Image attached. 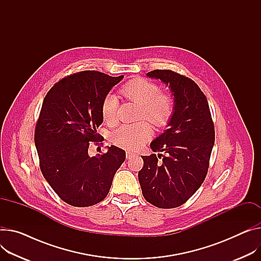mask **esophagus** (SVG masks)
I'll return each instance as SVG.
<instances>
[{
  "instance_id": "34e87169",
  "label": "esophagus",
  "mask_w": 261,
  "mask_h": 261,
  "mask_svg": "<svg viewBox=\"0 0 261 261\" xmlns=\"http://www.w3.org/2000/svg\"><path fill=\"white\" fill-rule=\"evenodd\" d=\"M136 155H137V153L134 152V151H126V158L127 159H132V158H134Z\"/></svg>"
}]
</instances>
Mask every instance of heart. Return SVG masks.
Instances as JSON below:
<instances>
[{
  "label": "heart",
  "instance_id": "b5f03b06",
  "mask_svg": "<svg viewBox=\"0 0 261 261\" xmlns=\"http://www.w3.org/2000/svg\"><path fill=\"white\" fill-rule=\"evenodd\" d=\"M121 94L139 105L141 108L140 117H144L153 125L163 126L168 122L173 110L172 99L167 94L160 93L159 87L153 83L142 78L134 79L121 89ZM117 106V98L114 95L106 96L101 105V114L106 122H116ZM151 134V127L145 121L124 123L113 132L112 140L123 148L134 149L144 144Z\"/></svg>",
  "mask_w": 261,
  "mask_h": 261
}]
</instances>
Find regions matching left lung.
I'll return each mask as SVG.
<instances>
[{
  "label": "left lung",
  "mask_w": 261,
  "mask_h": 261,
  "mask_svg": "<svg viewBox=\"0 0 261 261\" xmlns=\"http://www.w3.org/2000/svg\"><path fill=\"white\" fill-rule=\"evenodd\" d=\"M146 76L170 89L173 110L167 129L150 143L152 151L160 153L142 155L144 166L138 178L148 203L175 208L204 182L214 145V125L206 96L193 80L170 70H153Z\"/></svg>",
  "instance_id": "1"
}]
</instances>
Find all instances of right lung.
I'll return each instance as SVG.
<instances>
[{
  "label": "right lung",
  "mask_w": 261,
  "mask_h": 261,
  "mask_svg": "<svg viewBox=\"0 0 261 261\" xmlns=\"http://www.w3.org/2000/svg\"><path fill=\"white\" fill-rule=\"evenodd\" d=\"M123 77L79 72L55 84L44 99L34 134L39 166L52 189L71 206L101 202L125 161V151L115 145L105 154H89L90 142L100 139L103 99Z\"/></svg>",
  "instance_id": "1"
}]
</instances>
